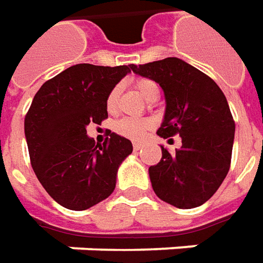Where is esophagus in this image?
Instances as JSON below:
<instances>
[{
	"instance_id": "34e87169",
	"label": "esophagus",
	"mask_w": 263,
	"mask_h": 263,
	"mask_svg": "<svg viewBox=\"0 0 263 263\" xmlns=\"http://www.w3.org/2000/svg\"><path fill=\"white\" fill-rule=\"evenodd\" d=\"M142 148V144H139V142H134V149L135 151H139Z\"/></svg>"
}]
</instances>
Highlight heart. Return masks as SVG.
<instances>
[{"label": "heart", "instance_id": "1", "mask_svg": "<svg viewBox=\"0 0 263 263\" xmlns=\"http://www.w3.org/2000/svg\"><path fill=\"white\" fill-rule=\"evenodd\" d=\"M135 87L139 92V95L144 98V99H148L153 92L158 90L155 83L153 80L149 79H138L135 82ZM117 102H118V87H114L110 92H109L108 98H106V108H108L109 112L115 110L117 108ZM151 121L148 119H137V118H122L121 121H118L117 125H115V129L119 135L122 137H126V138L134 139V141H139L145 137L146 131L151 128Z\"/></svg>", "mask_w": 263, "mask_h": 263}]
</instances>
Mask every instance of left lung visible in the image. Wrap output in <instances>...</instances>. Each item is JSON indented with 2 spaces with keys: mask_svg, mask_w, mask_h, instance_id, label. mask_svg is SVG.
<instances>
[{
  "mask_svg": "<svg viewBox=\"0 0 263 263\" xmlns=\"http://www.w3.org/2000/svg\"><path fill=\"white\" fill-rule=\"evenodd\" d=\"M132 71L157 82L165 98V114L157 134H178L181 148L151 165L155 194L178 209L201 206L228 176L235 139V122L226 96L213 79L177 57L131 64Z\"/></svg>",
  "mask_w": 263,
  "mask_h": 263,
  "instance_id": "8db88e82",
  "label": "left lung"
}]
</instances>
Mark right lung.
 Listing matches in <instances>:
<instances>
[{"instance_id": "add662e5", "label": "right lung", "mask_w": 263, "mask_h": 263, "mask_svg": "<svg viewBox=\"0 0 263 263\" xmlns=\"http://www.w3.org/2000/svg\"><path fill=\"white\" fill-rule=\"evenodd\" d=\"M128 66H70L47 80L34 96L24 121L28 154L44 190L60 206L86 210L109 197L118 168L132 153L129 139L109 134L95 145L89 124L108 118L106 98Z\"/></svg>"}]
</instances>
